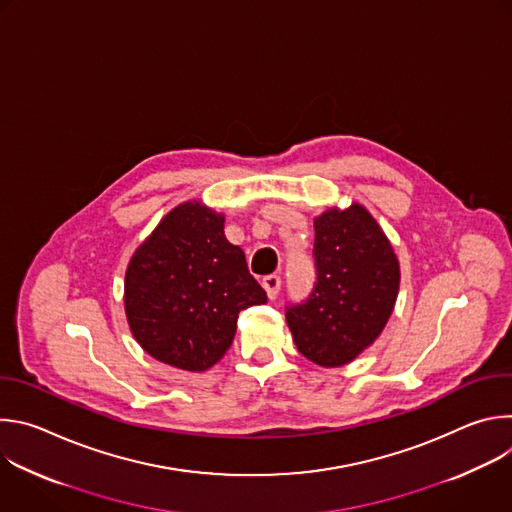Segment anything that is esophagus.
Returning <instances> with one entry per match:
<instances>
[{"label":"esophagus","mask_w":512,"mask_h":512,"mask_svg":"<svg viewBox=\"0 0 512 512\" xmlns=\"http://www.w3.org/2000/svg\"><path fill=\"white\" fill-rule=\"evenodd\" d=\"M263 287L267 291V298L275 300L279 296V287H281V277L279 275H265L263 277Z\"/></svg>","instance_id":"esophagus-1"}]
</instances>
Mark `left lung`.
<instances>
[{
    "label": "left lung",
    "instance_id": "left-lung-1",
    "mask_svg": "<svg viewBox=\"0 0 512 512\" xmlns=\"http://www.w3.org/2000/svg\"><path fill=\"white\" fill-rule=\"evenodd\" d=\"M316 285L304 304L289 306L287 326L298 350L320 367L354 360L383 332L399 294L397 255L362 204L314 218Z\"/></svg>",
    "mask_w": 512,
    "mask_h": 512
}]
</instances>
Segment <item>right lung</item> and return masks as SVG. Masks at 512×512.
Wrapping results in <instances>:
<instances>
[{"label": "right lung", "mask_w": 512, "mask_h": 512, "mask_svg": "<svg viewBox=\"0 0 512 512\" xmlns=\"http://www.w3.org/2000/svg\"><path fill=\"white\" fill-rule=\"evenodd\" d=\"M265 302L245 253L225 237V216L196 200L170 210L125 271L133 338L182 371L202 373L221 360L239 312Z\"/></svg>", "instance_id": "right-lung-1"}]
</instances>
